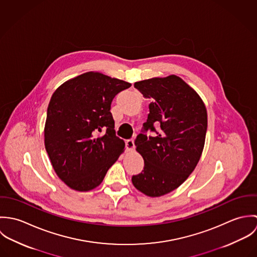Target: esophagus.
<instances>
[{"instance_id":"34e87169","label":"esophagus","mask_w":257,"mask_h":257,"mask_svg":"<svg viewBox=\"0 0 257 257\" xmlns=\"http://www.w3.org/2000/svg\"><path fill=\"white\" fill-rule=\"evenodd\" d=\"M125 147H126V149L128 151H134L135 150V142H134V140L126 141L125 142Z\"/></svg>"}]
</instances>
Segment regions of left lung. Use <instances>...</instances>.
<instances>
[{
	"label": "left lung",
	"mask_w": 257,
	"mask_h": 257,
	"mask_svg": "<svg viewBox=\"0 0 257 257\" xmlns=\"http://www.w3.org/2000/svg\"><path fill=\"white\" fill-rule=\"evenodd\" d=\"M135 87L151 101L145 131L160 130L154 137L138 136L137 151L145 168L132 181L140 192L156 198L177 189L196 168L205 146L207 109L199 94L174 74L139 81Z\"/></svg>",
	"instance_id": "1"
}]
</instances>
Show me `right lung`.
I'll use <instances>...</instances> for the list:
<instances>
[{"mask_svg":"<svg viewBox=\"0 0 257 257\" xmlns=\"http://www.w3.org/2000/svg\"><path fill=\"white\" fill-rule=\"evenodd\" d=\"M132 84L89 71L61 84L53 93L44 125V147L56 175L69 188L87 192L103 182L124 151L115 137L110 104Z\"/></svg>","mask_w":257,"mask_h":257,"instance_id":"1","label":"right lung"}]
</instances>
